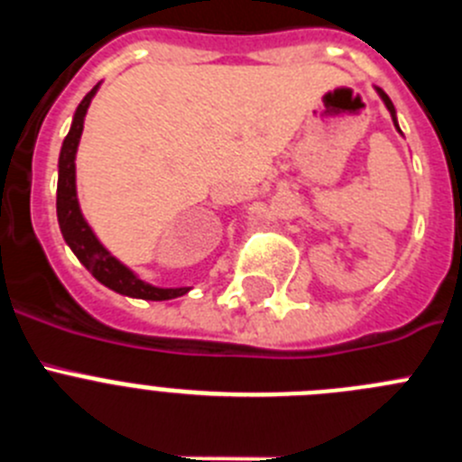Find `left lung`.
Wrapping results in <instances>:
<instances>
[{
  "mask_svg": "<svg viewBox=\"0 0 462 462\" xmlns=\"http://www.w3.org/2000/svg\"><path fill=\"white\" fill-rule=\"evenodd\" d=\"M374 89H377V94H379V97H382L383 106H386V108H389L391 117H393V125H395V129H398V132H400V126H398V120H395V108H393V101H391V99H389V94L383 92V89H382V88H374ZM400 134H402V132H400Z\"/></svg>",
  "mask_w": 462,
  "mask_h": 462,
  "instance_id": "left-lung-1",
  "label": "left lung"
}]
</instances>
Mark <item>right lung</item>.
<instances>
[{
  "label": "right lung",
  "mask_w": 462,
  "mask_h": 462,
  "mask_svg": "<svg viewBox=\"0 0 462 462\" xmlns=\"http://www.w3.org/2000/svg\"><path fill=\"white\" fill-rule=\"evenodd\" d=\"M97 89H99V85H94L85 94V99L79 104V108L73 113L71 129H69L67 138L62 143V150H60V164H57V169H60V175H57V222H60V231H62L64 240H67L73 254L79 256L80 263L104 287L113 289V291L122 293V296L143 298V300H171V298L185 296L189 287H152L148 282H143L136 273L129 271L122 261H117L99 243V238L94 236L89 224L85 222L83 212H80L79 194H76V152H79L85 116H88V108L92 104Z\"/></svg>",
  "instance_id": "obj_1"
}]
</instances>
